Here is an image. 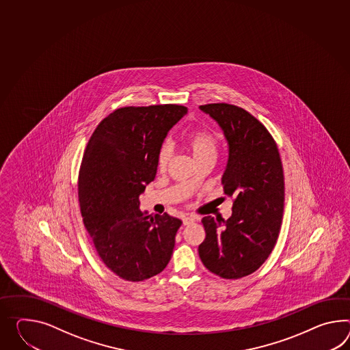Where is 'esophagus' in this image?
I'll return each instance as SVG.
<instances>
[{
  "label": "esophagus",
  "instance_id": "1",
  "mask_svg": "<svg viewBox=\"0 0 350 350\" xmlns=\"http://www.w3.org/2000/svg\"><path fill=\"white\" fill-rule=\"evenodd\" d=\"M183 225L185 226H187V225H191L192 222L196 221V217H193V216H187V217H183Z\"/></svg>",
  "mask_w": 350,
  "mask_h": 350
}]
</instances>
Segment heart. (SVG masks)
Wrapping results in <instances>:
<instances>
[{
  "label": "heart",
  "instance_id": "1",
  "mask_svg": "<svg viewBox=\"0 0 350 350\" xmlns=\"http://www.w3.org/2000/svg\"><path fill=\"white\" fill-rule=\"evenodd\" d=\"M188 150L193 159L198 161L207 155L215 157L216 154V137L207 130H197L189 134L186 140ZM172 159L171 144H163L157 155V167L159 171H165Z\"/></svg>",
  "mask_w": 350,
  "mask_h": 350
}]
</instances>
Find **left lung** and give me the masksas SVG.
I'll list each match as a JSON object with an SVG mask.
<instances>
[{"label": "left lung", "instance_id": "left-lung-1", "mask_svg": "<svg viewBox=\"0 0 350 350\" xmlns=\"http://www.w3.org/2000/svg\"><path fill=\"white\" fill-rule=\"evenodd\" d=\"M200 109L219 124L228 142L221 182L234 204L228 220L202 219L206 238L198 254L210 272L238 280L265 263L278 239L284 206L281 157L269 131L244 109L229 103Z\"/></svg>", "mask_w": 350, "mask_h": 350}]
</instances>
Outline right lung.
Masks as SVG:
<instances>
[{
    "mask_svg": "<svg viewBox=\"0 0 350 350\" xmlns=\"http://www.w3.org/2000/svg\"><path fill=\"white\" fill-rule=\"evenodd\" d=\"M187 113L180 105L121 107L98 124L78 178L83 224L106 267L125 281L148 280L171 260L182 221L140 211L139 196L157 174L168 131Z\"/></svg>",
    "mask_w": 350,
    "mask_h": 350,
    "instance_id": "right-lung-1",
    "label": "right lung"
}]
</instances>
